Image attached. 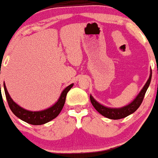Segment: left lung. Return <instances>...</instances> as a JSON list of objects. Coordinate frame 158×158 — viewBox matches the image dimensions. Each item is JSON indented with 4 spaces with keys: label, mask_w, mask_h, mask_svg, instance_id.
<instances>
[{
    "label": "left lung",
    "mask_w": 158,
    "mask_h": 158,
    "mask_svg": "<svg viewBox=\"0 0 158 158\" xmlns=\"http://www.w3.org/2000/svg\"><path fill=\"white\" fill-rule=\"evenodd\" d=\"M152 79V70L151 73H150L149 78H148V81H146V85H144L143 88L139 92V94L136 97V99L131 103H130L128 106L123 107L121 108H107L99 104L97 102L95 99L92 97V96H90V99L91 104L95 108V109L99 112V114H102V116L109 118L111 119H119L122 118H125L127 116L130 115V114H133L134 112L137 110V108L140 106L141 103H142L143 99H144L145 94H146V90H147L148 86H149L150 82H151Z\"/></svg>",
    "instance_id": "left-lung-1"
}]
</instances>
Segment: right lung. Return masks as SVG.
Masks as SVG:
<instances>
[{
	"label": "right lung",
	"mask_w": 158,
	"mask_h": 158,
	"mask_svg": "<svg viewBox=\"0 0 158 158\" xmlns=\"http://www.w3.org/2000/svg\"><path fill=\"white\" fill-rule=\"evenodd\" d=\"M73 84L70 85L63 90L59 100L54 106H52L46 110H41V111H30V110L23 109L21 107L18 106L11 99L10 94H9L6 90L5 84H3V88H4L5 95H6L7 102H8L9 107H10L12 113L15 114L16 117L21 119V120L24 121V122L27 123H30L31 125L37 126V125H42L50 122V121L56 118L59 115L64 105L67 94L70 90V88L73 87Z\"/></svg>",
	"instance_id": "obj_1"
}]
</instances>
